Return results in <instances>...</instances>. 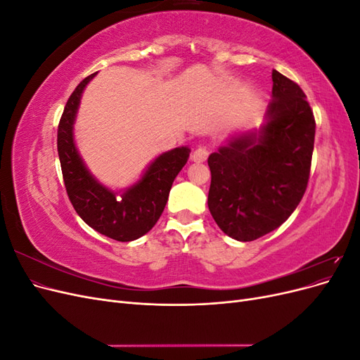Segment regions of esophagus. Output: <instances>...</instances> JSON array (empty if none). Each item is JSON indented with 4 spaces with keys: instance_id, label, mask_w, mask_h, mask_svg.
Segmentation results:
<instances>
[{
    "instance_id": "34e87169",
    "label": "esophagus",
    "mask_w": 360,
    "mask_h": 360,
    "mask_svg": "<svg viewBox=\"0 0 360 360\" xmlns=\"http://www.w3.org/2000/svg\"><path fill=\"white\" fill-rule=\"evenodd\" d=\"M207 158H209V151H207V148H204V147H198L191 156V159L193 162H205Z\"/></svg>"
}]
</instances>
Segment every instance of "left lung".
Masks as SVG:
<instances>
[{"instance_id":"8db88e82","label":"left lung","mask_w":360,"mask_h":360,"mask_svg":"<svg viewBox=\"0 0 360 360\" xmlns=\"http://www.w3.org/2000/svg\"><path fill=\"white\" fill-rule=\"evenodd\" d=\"M264 123L228 138L209 156V210L238 242H252L284 224L308 186L315 120L300 86L271 72Z\"/></svg>"}]
</instances>
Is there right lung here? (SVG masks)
Masks as SVG:
<instances>
[{"mask_svg": "<svg viewBox=\"0 0 360 360\" xmlns=\"http://www.w3.org/2000/svg\"><path fill=\"white\" fill-rule=\"evenodd\" d=\"M96 76L76 86L64 106L58 124L57 147L69 200L81 219L93 230L117 242H132L155 226L165 209L174 179L189 159V147L159 155L141 179L123 191H112L97 180L84 163L73 138V124L81 97Z\"/></svg>", "mask_w": 360, "mask_h": 360, "instance_id": "right-lung-1", "label": "right lung"}]
</instances>
